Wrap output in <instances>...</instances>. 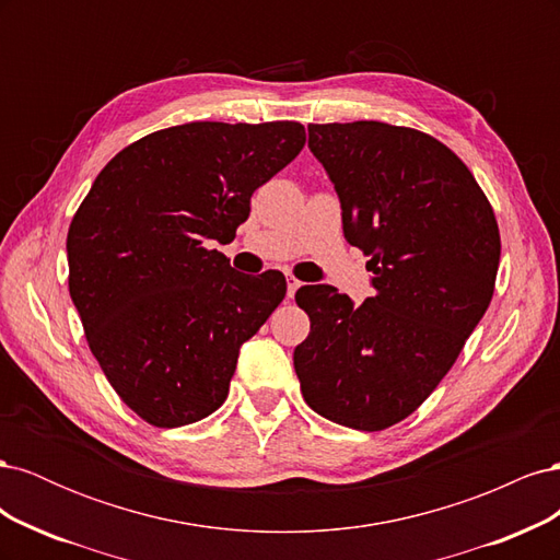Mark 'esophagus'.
<instances>
[{
	"label": "esophagus",
	"instance_id": "obj_1",
	"mask_svg": "<svg viewBox=\"0 0 560 560\" xmlns=\"http://www.w3.org/2000/svg\"><path fill=\"white\" fill-rule=\"evenodd\" d=\"M284 278H287V296H290V299H292V296L296 294V290H299V287H301V280H296V278H294L292 273H287Z\"/></svg>",
	"mask_w": 560,
	"mask_h": 560
}]
</instances>
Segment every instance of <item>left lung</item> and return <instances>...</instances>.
I'll use <instances>...</instances> for the list:
<instances>
[{
	"instance_id": "left-lung-1",
	"label": "left lung",
	"mask_w": 560,
	"mask_h": 560,
	"mask_svg": "<svg viewBox=\"0 0 560 560\" xmlns=\"http://www.w3.org/2000/svg\"><path fill=\"white\" fill-rule=\"evenodd\" d=\"M308 147L348 243L369 257L374 296L354 306L329 284L301 287L311 334L294 369L315 413L378 432L432 395L483 317L500 264L495 212L469 167L416 128L311 124Z\"/></svg>"
}]
</instances>
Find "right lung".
<instances>
[{
  "label": "right lung",
  "mask_w": 560,
  "mask_h": 560,
  "mask_svg": "<svg viewBox=\"0 0 560 560\" xmlns=\"http://www.w3.org/2000/svg\"><path fill=\"white\" fill-rule=\"evenodd\" d=\"M306 144L296 121H196L156 130L103 167L67 233L70 296L128 409L182 428L224 404L241 346L284 299L278 270L252 278L226 243L249 198Z\"/></svg>",
  "instance_id": "right-lung-1"
}]
</instances>
